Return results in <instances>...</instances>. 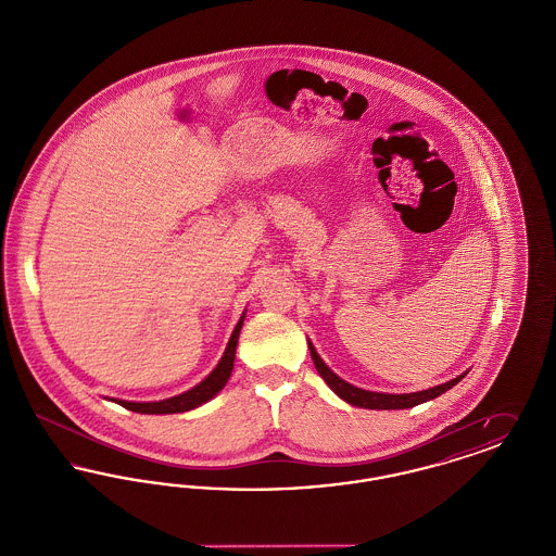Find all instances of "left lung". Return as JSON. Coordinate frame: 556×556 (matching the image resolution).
<instances>
[{"mask_svg": "<svg viewBox=\"0 0 556 556\" xmlns=\"http://www.w3.org/2000/svg\"><path fill=\"white\" fill-rule=\"evenodd\" d=\"M318 375L325 379V383L338 394V396L345 400L348 404H352V406H361V408H377V410H396V408H410V406H415V404H419V402H424L427 397L435 396V392L429 396H419V397H381V394H356V392L350 393L349 390L352 389L350 386H340V381L336 379V375L331 372L329 369H325V365L320 363L317 365ZM378 397L375 399L374 396Z\"/></svg>", "mask_w": 556, "mask_h": 556, "instance_id": "left-lung-1", "label": "left lung"}]
</instances>
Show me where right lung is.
Wrapping results in <instances>:
<instances>
[{"mask_svg":"<svg viewBox=\"0 0 556 556\" xmlns=\"http://www.w3.org/2000/svg\"><path fill=\"white\" fill-rule=\"evenodd\" d=\"M229 348H227V356H225V361H223V365L218 367V370L212 375L211 379L200 388V390H195V392H191V394H186V397H177V400H166V404L164 402H160V404H141V410L143 413H152V415H170V413H186V410H193V408H198V406H202L204 402H208L211 397L216 396L223 388H225V383L229 381V377H231V370H233V361H236V348H238V340H233V342H229Z\"/></svg>","mask_w":556,"mask_h":556,"instance_id":"right-lung-1","label":"right lung"}]
</instances>
